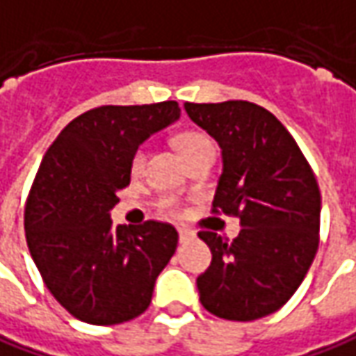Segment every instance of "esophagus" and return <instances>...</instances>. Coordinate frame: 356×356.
Returning <instances> with one entry per match:
<instances>
[{
  "label": "esophagus",
  "mask_w": 356,
  "mask_h": 356,
  "mask_svg": "<svg viewBox=\"0 0 356 356\" xmlns=\"http://www.w3.org/2000/svg\"><path fill=\"white\" fill-rule=\"evenodd\" d=\"M193 236H195V234L191 232L189 228H179V240H181V242H187V240L193 238Z\"/></svg>",
  "instance_id": "34e87169"
}]
</instances>
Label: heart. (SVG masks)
<instances>
[{
	"label": "heart",
	"mask_w": 356,
	"mask_h": 356,
	"mask_svg": "<svg viewBox=\"0 0 356 356\" xmlns=\"http://www.w3.org/2000/svg\"><path fill=\"white\" fill-rule=\"evenodd\" d=\"M175 143H177L179 154L183 155V159L189 157V155L197 154V152H202V149H213L211 140L204 134H201V131H193V129L179 134L177 138H175ZM143 163H145V152L138 149L134 154V157H131V171L134 173H140L141 169H143ZM161 209L167 211V213H175L177 211V202L173 201V199H163L161 201Z\"/></svg>",
	"instance_id": "obj_1"
}]
</instances>
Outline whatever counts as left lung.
I'll use <instances>...</instances> for the list:
<instances>
[{
    "label": "left lung",
    "instance_id": "obj_1",
    "mask_svg": "<svg viewBox=\"0 0 356 356\" xmlns=\"http://www.w3.org/2000/svg\"><path fill=\"white\" fill-rule=\"evenodd\" d=\"M185 112L220 147L213 211L236 215L242 227L232 242L199 232L213 254L197 277L199 300L230 321L266 317L296 293L319 246L315 175L291 134L262 106L185 102Z\"/></svg>",
    "mask_w": 356,
    "mask_h": 356
}]
</instances>
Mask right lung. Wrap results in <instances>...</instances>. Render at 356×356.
Returning <instances> with one entry per match:
<instances>
[{"instance_id": "add662e5", "label": "right lung", "mask_w": 356, "mask_h": 356, "mask_svg": "<svg viewBox=\"0 0 356 356\" xmlns=\"http://www.w3.org/2000/svg\"><path fill=\"white\" fill-rule=\"evenodd\" d=\"M181 116L177 102L100 106L74 118L47 149L25 207L27 246L49 291L84 323L129 321L152 303L177 248L167 222L112 227L143 141Z\"/></svg>"}]
</instances>
